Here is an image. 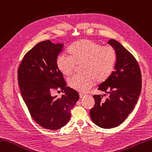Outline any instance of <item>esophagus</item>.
I'll use <instances>...</instances> for the list:
<instances>
[{"label":"esophagus","instance_id":"34e87169","mask_svg":"<svg viewBox=\"0 0 152 152\" xmlns=\"http://www.w3.org/2000/svg\"><path fill=\"white\" fill-rule=\"evenodd\" d=\"M80 98H82V97H84V96H86V94H83V93H80Z\"/></svg>","mask_w":152,"mask_h":152}]
</instances>
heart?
Wrapping results in <instances>:
<instances>
[{"label":"heart","instance_id":"b5f03b06","mask_svg":"<svg viewBox=\"0 0 152 152\" xmlns=\"http://www.w3.org/2000/svg\"><path fill=\"white\" fill-rule=\"evenodd\" d=\"M70 55H59L56 66L64 76H70L78 65L83 72L68 80L70 88L80 92L90 89L94 83L106 81L113 71L117 55L112 47H103L90 39H82L73 43L68 49Z\"/></svg>","mask_w":152,"mask_h":152}]
</instances>
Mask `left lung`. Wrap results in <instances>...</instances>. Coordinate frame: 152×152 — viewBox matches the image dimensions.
<instances>
[{"instance_id": "obj_1", "label": "left lung", "mask_w": 152, "mask_h": 152, "mask_svg": "<svg viewBox=\"0 0 152 152\" xmlns=\"http://www.w3.org/2000/svg\"><path fill=\"white\" fill-rule=\"evenodd\" d=\"M108 43L115 49L117 59L114 71L98 90L109 96L103 100V96L94 95L95 105L90 112L92 121L103 129L117 127L123 123L134 109L142 89L140 68L134 56L115 39Z\"/></svg>"}]
</instances>
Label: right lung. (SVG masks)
Segmentation results:
<instances>
[{"instance_id": "right-lung-1", "label": "right lung", "mask_w": 152, "mask_h": 152, "mask_svg": "<svg viewBox=\"0 0 152 152\" xmlns=\"http://www.w3.org/2000/svg\"><path fill=\"white\" fill-rule=\"evenodd\" d=\"M63 44L50 40L37 43L23 56L18 70L20 92L29 113L45 129L58 130L70 118V111L79 99L76 90L66 86L56 60ZM53 90L65 93L61 98L52 96Z\"/></svg>"}]
</instances>
